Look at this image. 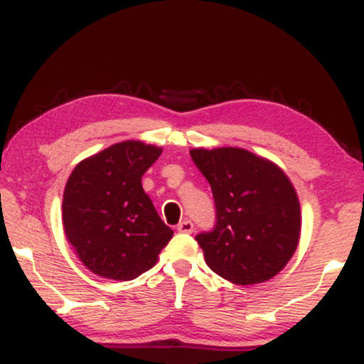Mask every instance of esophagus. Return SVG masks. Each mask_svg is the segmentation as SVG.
Wrapping results in <instances>:
<instances>
[{"label": "esophagus", "instance_id": "34e87169", "mask_svg": "<svg viewBox=\"0 0 364 364\" xmlns=\"http://www.w3.org/2000/svg\"><path fill=\"white\" fill-rule=\"evenodd\" d=\"M178 231H179V232H186V235H190V232L193 231V223H191V220H188V219L181 220V223L178 224Z\"/></svg>", "mask_w": 364, "mask_h": 364}]
</instances>
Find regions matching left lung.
<instances>
[{
    "mask_svg": "<svg viewBox=\"0 0 364 364\" xmlns=\"http://www.w3.org/2000/svg\"><path fill=\"white\" fill-rule=\"evenodd\" d=\"M215 202V225L196 235L207 265L232 284L265 282L298 248L301 208L281 168L245 149H193Z\"/></svg>",
    "mask_w": 364,
    "mask_h": 364,
    "instance_id": "left-lung-1",
    "label": "left lung"
}]
</instances>
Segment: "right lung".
Returning a JSON list of instances; mask_svg holds the SVG:
<instances>
[{
  "instance_id": "right-lung-1",
  "label": "right lung",
  "mask_w": 364,
  "mask_h": 364,
  "mask_svg": "<svg viewBox=\"0 0 364 364\" xmlns=\"http://www.w3.org/2000/svg\"><path fill=\"white\" fill-rule=\"evenodd\" d=\"M162 149L127 140L82 161L63 193L66 237L90 272L132 281L157 262L173 237L141 188Z\"/></svg>"
}]
</instances>
